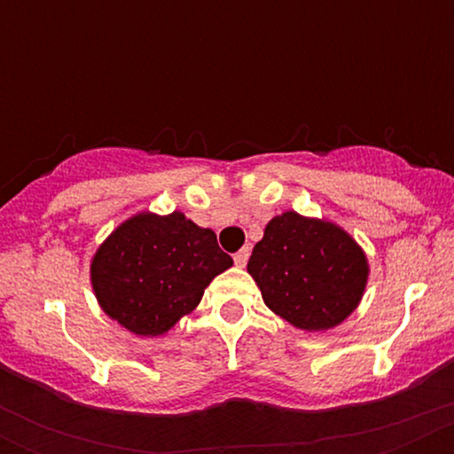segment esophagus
Returning a JSON list of instances; mask_svg holds the SVG:
<instances>
[{"mask_svg":"<svg viewBox=\"0 0 454 454\" xmlns=\"http://www.w3.org/2000/svg\"><path fill=\"white\" fill-rule=\"evenodd\" d=\"M247 258H249V249L247 247L239 249V252L234 254V264H237V267H245V264H247Z\"/></svg>","mask_w":454,"mask_h":454,"instance_id":"1","label":"esophagus"}]
</instances>
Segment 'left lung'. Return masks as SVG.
Masks as SVG:
<instances>
[{"label":"left lung","mask_w":454,"mask_h":454,"mask_svg":"<svg viewBox=\"0 0 454 454\" xmlns=\"http://www.w3.org/2000/svg\"><path fill=\"white\" fill-rule=\"evenodd\" d=\"M264 303L305 331L337 326L352 314L367 284V258L331 222L288 211L273 217L249 256Z\"/></svg>","instance_id":"8db88e82"}]
</instances>
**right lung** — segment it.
I'll list each match as a JSON object with an SVG mask.
<instances>
[{
	"mask_svg": "<svg viewBox=\"0 0 454 454\" xmlns=\"http://www.w3.org/2000/svg\"><path fill=\"white\" fill-rule=\"evenodd\" d=\"M232 267L215 232L170 215L140 213L100 245L91 284L102 309L137 335H161L200 303L215 275Z\"/></svg>",
	"mask_w": 454,
	"mask_h": 454,
	"instance_id": "add662e5",
	"label": "right lung"
}]
</instances>
